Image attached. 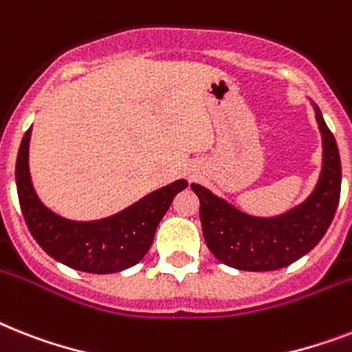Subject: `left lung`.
<instances>
[{
  "label": "left lung",
  "mask_w": 352,
  "mask_h": 352,
  "mask_svg": "<svg viewBox=\"0 0 352 352\" xmlns=\"http://www.w3.org/2000/svg\"><path fill=\"white\" fill-rule=\"evenodd\" d=\"M316 110L324 139V166L313 195L275 219L250 217L215 197L199 184H191L201 201V224L210 251L222 264L242 271H275L309 253L333 222L340 201L342 164L334 135Z\"/></svg>",
  "instance_id": "8db88e82"
}]
</instances>
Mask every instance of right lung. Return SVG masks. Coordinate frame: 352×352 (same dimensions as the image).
I'll list each match as a JSON object with an SVG mask.
<instances>
[{"label":"right lung","instance_id":"1","mask_svg":"<svg viewBox=\"0 0 352 352\" xmlns=\"http://www.w3.org/2000/svg\"><path fill=\"white\" fill-rule=\"evenodd\" d=\"M30 128L16 161V186L23 217L36 242L52 258L85 273H117L135 265L150 250L155 230L186 181L153 191L128 210L97 222H70L39 202L28 173Z\"/></svg>","mask_w":352,"mask_h":352}]
</instances>
